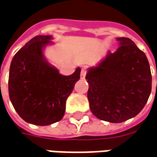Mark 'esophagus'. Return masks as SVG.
<instances>
[{"instance_id": "34e87169", "label": "esophagus", "mask_w": 157, "mask_h": 157, "mask_svg": "<svg viewBox=\"0 0 157 157\" xmlns=\"http://www.w3.org/2000/svg\"><path fill=\"white\" fill-rule=\"evenodd\" d=\"M86 72H87V70L86 69V68H82L81 69V71H80V77H81V78L84 79L85 78H86Z\"/></svg>"}]
</instances>
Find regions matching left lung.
<instances>
[{
	"instance_id": "left-lung-1",
	"label": "left lung",
	"mask_w": 157,
	"mask_h": 157,
	"mask_svg": "<svg viewBox=\"0 0 157 157\" xmlns=\"http://www.w3.org/2000/svg\"><path fill=\"white\" fill-rule=\"evenodd\" d=\"M119 48L109 51L86 76L92 113L101 120L121 123L137 116L151 93L152 76L147 58L128 38H117Z\"/></svg>"
}]
</instances>
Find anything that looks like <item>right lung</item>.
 I'll list each match as a JSON object with an SVG mask.
<instances>
[{
	"instance_id": "right-lung-1",
	"label": "right lung",
	"mask_w": 157,
	"mask_h": 157,
	"mask_svg": "<svg viewBox=\"0 0 157 157\" xmlns=\"http://www.w3.org/2000/svg\"><path fill=\"white\" fill-rule=\"evenodd\" d=\"M52 36H35L12 59L9 94L20 117L36 125L60 121L65 112L68 96L80 78V68L63 76L46 60L43 48L52 44Z\"/></svg>"
}]
</instances>
